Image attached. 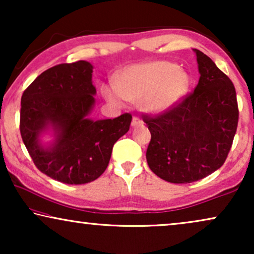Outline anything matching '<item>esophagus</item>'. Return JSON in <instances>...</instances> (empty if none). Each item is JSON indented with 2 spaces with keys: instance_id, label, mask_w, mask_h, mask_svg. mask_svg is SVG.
I'll use <instances>...</instances> for the list:
<instances>
[{
  "instance_id": "1",
  "label": "esophagus",
  "mask_w": 254,
  "mask_h": 254,
  "mask_svg": "<svg viewBox=\"0 0 254 254\" xmlns=\"http://www.w3.org/2000/svg\"><path fill=\"white\" fill-rule=\"evenodd\" d=\"M141 125H143V121L138 119L137 117H134V118H133V120H131V127L141 126Z\"/></svg>"
}]
</instances>
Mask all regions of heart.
Returning a JSON list of instances; mask_svg holds the SVG:
<instances>
[{"instance_id": "obj_1", "label": "heart", "mask_w": 254, "mask_h": 254, "mask_svg": "<svg viewBox=\"0 0 254 254\" xmlns=\"http://www.w3.org/2000/svg\"><path fill=\"white\" fill-rule=\"evenodd\" d=\"M190 88V75L170 61H148L128 65L116 76V84L102 85L107 102L121 105L125 100L140 102L151 114L171 110Z\"/></svg>"}]
</instances>
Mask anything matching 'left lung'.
<instances>
[{
  "mask_svg": "<svg viewBox=\"0 0 254 254\" xmlns=\"http://www.w3.org/2000/svg\"><path fill=\"white\" fill-rule=\"evenodd\" d=\"M200 78L182 103L157 117L144 116L151 133L149 168L173 184L200 180L227 159L238 124V105L230 78L199 50Z\"/></svg>",
  "mask_w": 254,
  "mask_h": 254,
  "instance_id": "left-lung-1",
  "label": "left lung"
}]
</instances>
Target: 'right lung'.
Returning <instances> with one entry per match:
<instances>
[{"label":"right lung","instance_id":"add662e5","mask_svg":"<svg viewBox=\"0 0 254 254\" xmlns=\"http://www.w3.org/2000/svg\"><path fill=\"white\" fill-rule=\"evenodd\" d=\"M88 61L61 64L41 72L24 91L19 129L38 169L69 185L91 183L109 165L113 145L129 130L131 116L92 120L96 88ZM47 131L55 140L41 142Z\"/></svg>","mask_w":254,"mask_h":254}]
</instances>
